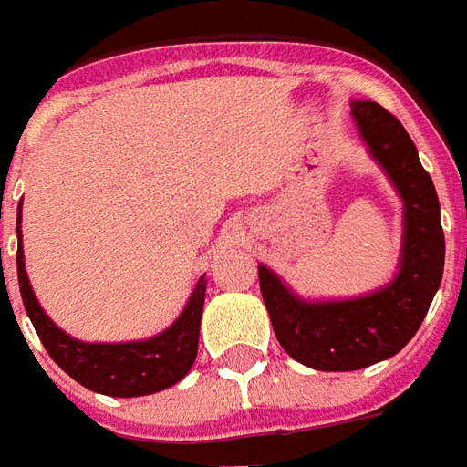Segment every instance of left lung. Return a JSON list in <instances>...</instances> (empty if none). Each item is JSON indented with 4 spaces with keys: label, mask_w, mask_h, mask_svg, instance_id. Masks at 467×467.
I'll use <instances>...</instances> for the list:
<instances>
[{
    "label": "left lung",
    "mask_w": 467,
    "mask_h": 467,
    "mask_svg": "<svg viewBox=\"0 0 467 467\" xmlns=\"http://www.w3.org/2000/svg\"><path fill=\"white\" fill-rule=\"evenodd\" d=\"M350 107L368 154L402 202L398 273L358 297L307 300L267 265H257L277 343L293 360L325 372L360 370L398 355L425 320L445 265L441 202L410 134L378 102L352 99Z\"/></svg>",
    "instance_id": "8db88e82"
}]
</instances>
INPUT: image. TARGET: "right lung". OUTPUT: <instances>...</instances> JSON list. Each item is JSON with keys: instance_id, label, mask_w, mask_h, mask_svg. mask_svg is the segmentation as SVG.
<instances>
[{"instance_id": "right-lung-1", "label": "right lung", "mask_w": 467, "mask_h": 467, "mask_svg": "<svg viewBox=\"0 0 467 467\" xmlns=\"http://www.w3.org/2000/svg\"><path fill=\"white\" fill-rule=\"evenodd\" d=\"M16 224H22V202H19ZM16 237H19L16 277H19L25 310L49 358L69 378L85 385L87 390L102 392V395L140 398L172 388L190 372L200 345V320H202L204 290H207L204 275L194 285L180 317L170 327H164L162 333L130 343H85L67 335L62 327H57L52 317L45 313V307L39 305L25 267L22 227H16Z\"/></svg>"}]
</instances>
